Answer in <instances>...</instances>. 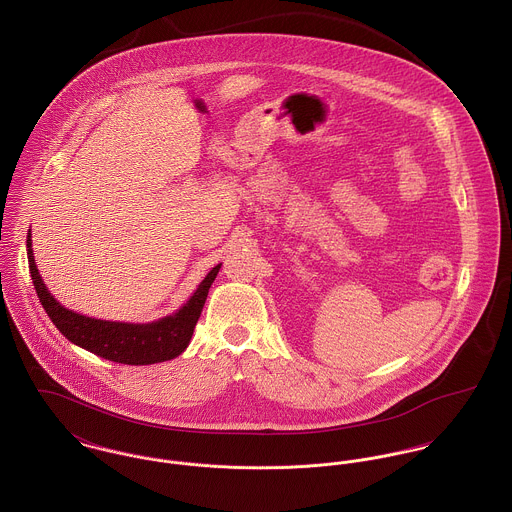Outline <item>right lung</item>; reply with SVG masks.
<instances>
[{"mask_svg":"<svg viewBox=\"0 0 512 512\" xmlns=\"http://www.w3.org/2000/svg\"><path fill=\"white\" fill-rule=\"evenodd\" d=\"M27 259L37 296L58 332L86 351L123 365H151L178 357L190 343L208 290L222 267L216 265L190 296V300L172 316H165L149 324H127L88 318L64 308L49 292L39 275L31 249V233L27 235Z\"/></svg>","mask_w":512,"mask_h":512,"instance_id":"add662e5","label":"right lung"}]
</instances>
